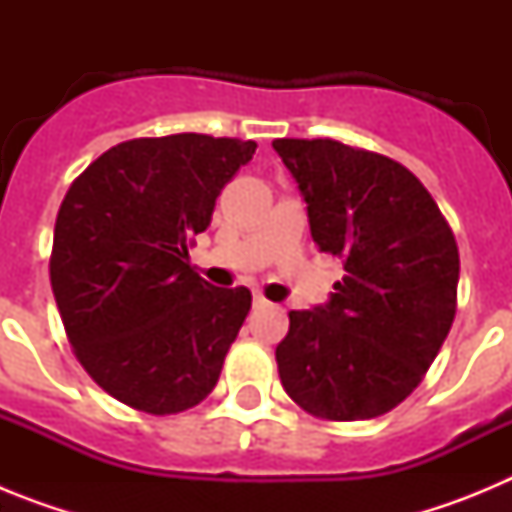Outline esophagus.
Returning a JSON list of instances; mask_svg holds the SVG:
<instances>
[{"label": "esophagus", "mask_w": 512, "mask_h": 512, "mask_svg": "<svg viewBox=\"0 0 512 512\" xmlns=\"http://www.w3.org/2000/svg\"><path fill=\"white\" fill-rule=\"evenodd\" d=\"M253 305H256V307H266V305H269V302H266L264 295H259V292H256V295H253Z\"/></svg>", "instance_id": "34e87169"}]
</instances>
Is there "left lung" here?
<instances>
[{"label": "left lung", "mask_w": 512, "mask_h": 512, "mask_svg": "<svg viewBox=\"0 0 512 512\" xmlns=\"http://www.w3.org/2000/svg\"><path fill=\"white\" fill-rule=\"evenodd\" d=\"M312 241L343 261L325 307L289 312L282 387L330 423L390 413L423 382L456 315L459 246L418 176L333 138H277Z\"/></svg>", "instance_id": "8db88e82"}]
</instances>
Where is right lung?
<instances>
[{
    "label": "right lung",
    "instance_id": "right-lung-1",
    "mask_svg": "<svg viewBox=\"0 0 512 512\" xmlns=\"http://www.w3.org/2000/svg\"><path fill=\"white\" fill-rule=\"evenodd\" d=\"M253 153L241 138H133L92 161L63 197L53 297L84 372L122 405L176 415L215 390L251 292L210 287L187 256Z\"/></svg>",
    "mask_w": 512,
    "mask_h": 512
}]
</instances>
